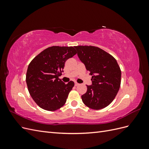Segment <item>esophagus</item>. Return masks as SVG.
<instances>
[{"instance_id":"obj_1","label":"esophagus","mask_w":149,"mask_h":149,"mask_svg":"<svg viewBox=\"0 0 149 149\" xmlns=\"http://www.w3.org/2000/svg\"><path fill=\"white\" fill-rule=\"evenodd\" d=\"M79 85V83H74V86H78Z\"/></svg>"}]
</instances>
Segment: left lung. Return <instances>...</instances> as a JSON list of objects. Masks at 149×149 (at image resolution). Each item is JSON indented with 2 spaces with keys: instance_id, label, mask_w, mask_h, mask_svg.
<instances>
[{
  "instance_id": "8db88e82",
  "label": "left lung",
  "mask_w": 149,
  "mask_h": 149,
  "mask_svg": "<svg viewBox=\"0 0 149 149\" xmlns=\"http://www.w3.org/2000/svg\"><path fill=\"white\" fill-rule=\"evenodd\" d=\"M79 60L92 75V85L81 96L84 104L99 110L112 102L120 86L121 71L116 60L109 53L94 46H76Z\"/></svg>"
}]
</instances>
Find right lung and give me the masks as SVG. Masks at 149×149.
<instances>
[{"instance_id": "add662e5", "label": "right lung", "mask_w": 149, "mask_h": 149, "mask_svg": "<svg viewBox=\"0 0 149 149\" xmlns=\"http://www.w3.org/2000/svg\"><path fill=\"white\" fill-rule=\"evenodd\" d=\"M77 53L73 47L53 46L44 49L28 66L26 82L30 96L42 109L53 111L63 106L74 83L59 79L65 63Z\"/></svg>"}]
</instances>
